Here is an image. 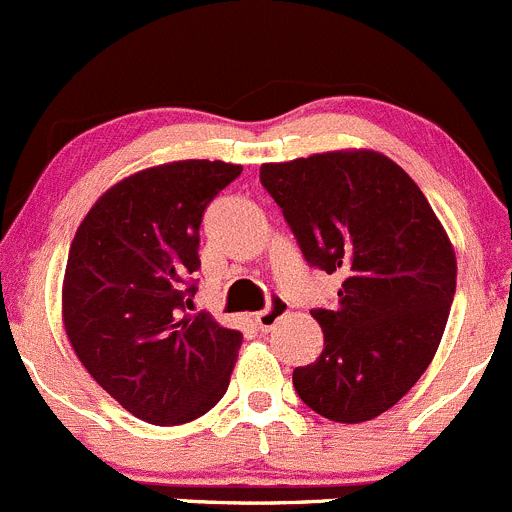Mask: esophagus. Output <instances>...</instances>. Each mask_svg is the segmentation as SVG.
<instances>
[{
  "instance_id": "1",
  "label": "esophagus",
  "mask_w": 512,
  "mask_h": 512,
  "mask_svg": "<svg viewBox=\"0 0 512 512\" xmlns=\"http://www.w3.org/2000/svg\"><path fill=\"white\" fill-rule=\"evenodd\" d=\"M288 308H291V306H288V301H283V298L273 296V298H271V303H268V306L263 308V311H258L256 316H254L256 326L261 328L263 333H268V331H271L273 326H276L278 321H281L283 316H286Z\"/></svg>"
}]
</instances>
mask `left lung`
I'll return each instance as SVG.
<instances>
[{"label":"left lung","instance_id":"8db88e82","mask_svg":"<svg viewBox=\"0 0 512 512\" xmlns=\"http://www.w3.org/2000/svg\"><path fill=\"white\" fill-rule=\"evenodd\" d=\"M261 184L308 266L343 276L313 308L323 351L293 371L318 416L363 423L396 406L433 361L455 296V254L416 181L376 151L263 164Z\"/></svg>","mask_w":512,"mask_h":512}]
</instances>
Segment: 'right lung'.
Listing matches in <instances>:
<instances>
[{
    "label": "right lung",
    "mask_w": 512,
    "mask_h": 512,
    "mask_svg": "<svg viewBox=\"0 0 512 512\" xmlns=\"http://www.w3.org/2000/svg\"><path fill=\"white\" fill-rule=\"evenodd\" d=\"M241 166L189 159L111 186L84 216L64 273V328L96 383L136 418L179 426L224 398L244 333L196 296L199 229Z\"/></svg>",
    "instance_id": "add662e5"
}]
</instances>
